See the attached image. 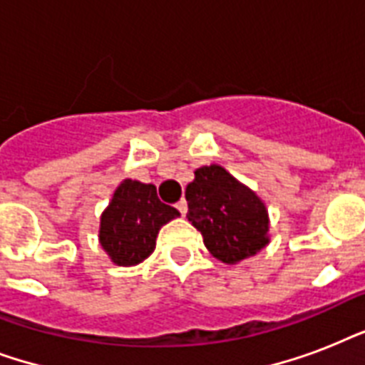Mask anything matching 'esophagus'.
Returning a JSON list of instances; mask_svg holds the SVG:
<instances>
[{
    "instance_id": "1",
    "label": "esophagus",
    "mask_w": 365,
    "mask_h": 365,
    "mask_svg": "<svg viewBox=\"0 0 365 365\" xmlns=\"http://www.w3.org/2000/svg\"><path fill=\"white\" fill-rule=\"evenodd\" d=\"M176 208H178V212L182 214V216H185V212H187V200L182 199L180 202H176Z\"/></svg>"
}]
</instances>
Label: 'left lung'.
<instances>
[{"label": "left lung", "mask_w": 365, "mask_h": 365, "mask_svg": "<svg viewBox=\"0 0 365 365\" xmlns=\"http://www.w3.org/2000/svg\"><path fill=\"white\" fill-rule=\"evenodd\" d=\"M185 199L187 220L200 231L210 254L223 263L246 259L269 242L265 205L222 166L197 168Z\"/></svg>", "instance_id": "obj_1"}]
</instances>
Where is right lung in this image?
Wrapping results in <instances>:
<instances>
[{
	"label": "right lung",
	"instance_id": "1",
	"mask_svg": "<svg viewBox=\"0 0 365 365\" xmlns=\"http://www.w3.org/2000/svg\"><path fill=\"white\" fill-rule=\"evenodd\" d=\"M178 216L174 206L160 202L155 185L125 180L102 214L100 244L115 265H138L155 250L159 229Z\"/></svg>",
	"mask_w": 365,
	"mask_h": 365
}]
</instances>
